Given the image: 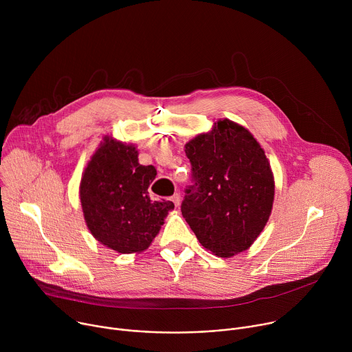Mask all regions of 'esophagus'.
<instances>
[{
  "instance_id": "34e87169",
  "label": "esophagus",
  "mask_w": 352,
  "mask_h": 352,
  "mask_svg": "<svg viewBox=\"0 0 352 352\" xmlns=\"http://www.w3.org/2000/svg\"><path fill=\"white\" fill-rule=\"evenodd\" d=\"M171 200H173V202H174L175 208H178V206H179V204H181V195H179V193H175V195H173Z\"/></svg>"
}]
</instances>
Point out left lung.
<instances>
[{
	"instance_id": "1",
	"label": "left lung",
	"mask_w": 352,
	"mask_h": 352,
	"mask_svg": "<svg viewBox=\"0 0 352 352\" xmlns=\"http://www.w3.org/2000/svg\"><path fill=\"white\" fill-rule=\"evenodd\" d=\"M185 153L195 184L181 212L200 245L220 258L249 249L274 202V175L259 142L224 118L186 142Z\"/></svg>"
}]
</instances>
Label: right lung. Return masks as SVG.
<instances>
[{
  "instance_id": "obj_1",
  "label": "right lung",
  "mask_w": 352,
  "mask_h": 352,
  "mask_svg": "<svg viewBox=\"0 0 352 352\" xmlns=\"http://www.w3.org/2000/svg\"><path fill=\"white\" fill-rule=\"evenodd\" d=\"M136 144L104 136L83 170L79 197L91 235L118 254H140L159 234L173 202L150 200L153 166L139 164Z\"/></svg>"
}]
</instances>
